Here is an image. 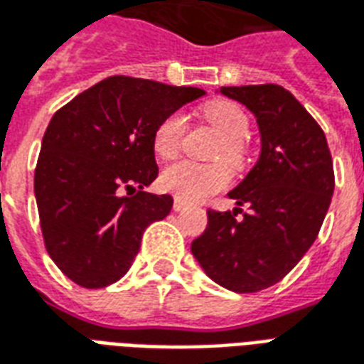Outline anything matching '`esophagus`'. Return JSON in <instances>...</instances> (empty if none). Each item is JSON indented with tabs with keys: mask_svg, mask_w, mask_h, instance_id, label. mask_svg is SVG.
Masks as SVG:
<instances>
[{
	"mask_svg": "<svg viewBox=\"0 0 364 364\" xmlns=\"http://www.w3.org/2000/svg\"><path fill=\"white\" fill-rule=\"evenodd\" d=\"M187 206H189V204L183 203V200H179V198H175V200H173V210H175V212H181V210H185V208H187Z\"/></svg>",
	"mask_w": 364,
	"mask_h": 364,
	"instance_id": "esophagus-1",
	"label": "esophagus"
}]
</instances>
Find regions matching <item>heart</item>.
<instances>
[{"instance_id": "heart-1", "label": "heart", "mask_w": 364, "mask_h": 364, "mask_svg": "<svg viewBox=\"0 0 364 364\" xmlns=\"http://www.w3.org/2000/svg\"><path fill=\"white\" fill-rule=\"evenodd\" d=\"M203 114L216 133L223 139L222 156L233 168H241L245 161L243 139L249 134V117L241 107L216 100L203 107ZM187 131V117L183 114H171L160 121L152 136V146L158 158H173ZM230 183V171L222 164H196V161H177L164 169L160 175V187L183 203H198L206 196L222 191Z\"/></svg>"}]
</instances>
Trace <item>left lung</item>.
Listing matches in <instances>:
<instances>
[{
	"label": "left lung",
	"mask_w": 364,
	"mask_h": 364,
	"mask_svg": "<svg viewBox=\"0 0 364 364\" xmlns=\"http://www.w3.org/2000/svg\"><path fill=\"white\" fill-rule=\"evenodd\" d=\"M257 117L260 156L228 196L233 212L208 210L191 245L206 276L235 293L278 284L311 249L330 208L333 166L324 131L284 86H222ZM247 203L250 212L235 220Z\"/></svg>",
	"instance_id": "8db88e82"
}]
</instances>
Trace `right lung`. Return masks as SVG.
I'll use <instances>...</instances> for the list:
<instances>
[{
  "label": "right lung",
  "mask_w": 364,
  "mask_h": 364,
  "mask_svg": "<svg viewBox=\"0 0 364 364\" xmlns=\"http://www.w3.org/2000/svg\"><path fill=\"white\" fill-rule=\"evenodd\" d=\"M204 94L107 77L53 115L34 195L46 249L75 284L98 289L123 278L144 230L171 212V196L144 191L158 177L152 136L161 119Z\"/></svg>",
  "instance_id": "obj_1"
}]
</instances>
